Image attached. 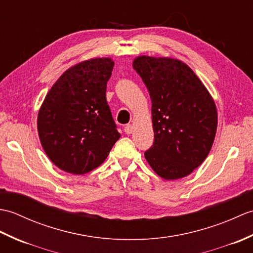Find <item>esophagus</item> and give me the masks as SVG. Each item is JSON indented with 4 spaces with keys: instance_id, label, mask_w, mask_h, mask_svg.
<instances>
[{
    "instance_id": "34e87169",
    "label": "esophagus",
    "mask_w": 253,
    "mask_h": 253,
    "mask_svg": "<svg viewBox=\"0 0 253 253\" xmlns=\"http://www.w3.org/2000/svg\"><path fill=\"white\" fill-rule=\"evenodd\" d=\"M132 130H133V127L131 125H126L125 128H124V131H125L127 135H130Z\"/></svg>"
}]
</instances>
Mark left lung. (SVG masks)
Masks as SVG:
<instances>
[{"label": "left lung", "mask_w": 253, "mask_h": 253, "mask_svg": "<svg viewBox=\"0 0 253 253\" xmlns=\"http://www.w3.org/2000/svg\"><path fill=\"white\" fill-rule=\"evenodd\" d=\"M132 67L152 102L154 142L144 157L162 178H182L202 164L212 148L216 105L201 80L179 60L142 55Z\"/></svg>", "instance_id": "1"}]
</instances>
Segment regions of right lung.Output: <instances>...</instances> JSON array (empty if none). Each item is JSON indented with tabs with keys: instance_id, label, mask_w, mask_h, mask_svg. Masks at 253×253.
Masks as SVG:
<instances>
[{
	"instance_id": "right-lung-1",
	"label": "right lung",
	"mask_w": 253,
	"mask_h": 253,
	"mask_svg": "<svg viewBox=\"0 0 253 253\" xmlns=\"http://www.w3.org/2000/svg\"><path fill=\"white\" fill-rule=\"evenodd\" d=\"M113 66L109 57L78 63L45 95L38 133L47 157L64 171L83 175L96 169L121 137L105 95Z\"/></svg>"
}]
</instances>
